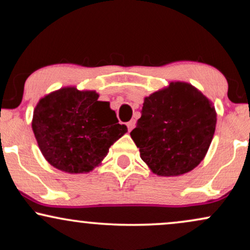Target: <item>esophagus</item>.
Segmentation results:
<instances>
[{
	"label": "esophagus",
	"mask_w": 250,
	"mask_h": 250,
	"mask_svg": "<svg viewBox=\"0 0 250 250\" xmlns=\"http://www.w3.org/2000/svg\"><path fill=\"white\" fill-rule=\"evenodd\" d=\"M127 127H128V130H129V131L133 130L134 127H135V120H131V121H129V122L127 123Z\"/></svg>",
	"instance_id": "34e87169"
}]
</instances>
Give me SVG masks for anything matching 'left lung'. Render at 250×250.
<instances>
[{
	"label": "left lung",
	"mask_w": 250,
	"mask_h": 250,
	"mask_svg": "<svg viewBox=\"0 0 250 250\" xmlns=\"http://www.w3.org/2000/svg\"><path fill=\"white\" fill-rule=\"evenodd\" d=\"M141 113L130 136L152 172L179 176L203 161L214 135L216 113L195 87L170 83L144 99Z\"/></svg>",
	"instance_id": "left-lung-1"
}]
</instances>
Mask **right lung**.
Masks as SVG:
<instances>
[{"instance_id": "add662e5", "label": "right lung", "mask_w": 250, "mask_h": 250, "mask_svg": "<svg viewBox=\"0 0 250 250\" xmlns=\"http://www.w3.org/2000/svg\"><path fill=\"white\" fill-rule=\"evenodd\" d=\"M98 99L95 91L64 87L39 100L32 130L42 154L56 169L89 172L128 131L119 123L109 102Z\"/></svg>"}]
</instances>
